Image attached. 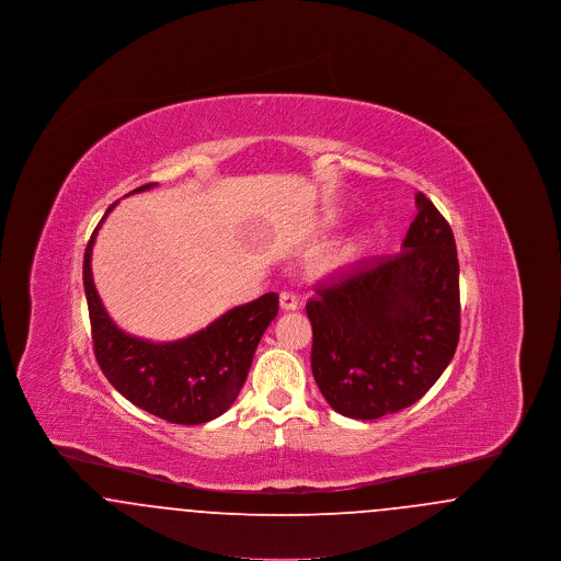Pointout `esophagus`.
<instances>
[{
    "mask_svg": "<svg viewBox=\"0 0 561 561\" xmlns=\"http://www.w3.org/2000/svg\"><path fill=\"white\" fill-rule=\"evenodd\" d=\"M279 307L284 311H296L298 309V298L293 293L279 294Z\"/></svg>",
    "mask_w": 561,
    "mask_h": 561,
    "instance_id": "34e87169",
    "label": "esophagus"
}]
</instances>
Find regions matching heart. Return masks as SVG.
Instances as JSON below:
<instances>
[{"instance_id": "1", "label": "heart", "mask_w": 561, "mask_h": 561, "mask_svg": "<svg viewBox=\"0 0 561 561\" xmlns=\"http://www.w3.org/2000/svg\"><path fill=\"white\" fill-rule=\"evenodd\" d=\"M373 248V236L362 231V233H355L353 238H348L328 261L325 268L328 271H348L351 267H355Z\"/></svg>"}]
</instances>
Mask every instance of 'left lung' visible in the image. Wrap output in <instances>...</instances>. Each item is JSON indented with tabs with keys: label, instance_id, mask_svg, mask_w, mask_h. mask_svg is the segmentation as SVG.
Wrapping results in <instances>:
<instances>
[{
	"label": "left lung",
	"instance_id": "left-lung-1",
	"mask_svg": "<svg viewBox=\"0 0 561 561\" xmlns=\"http://www.w3.org/2000/svg\"><path fill=\"white\" fill-rule=\"evenodd\" d=\"M416 210L400 254L359 261L307 302L313 378L348 419L374 421L416 403L458 345L453 229L423 193Z\"/></svg>",
	"mask_w": 561,
	"mask_h": 561
}]
</instances>
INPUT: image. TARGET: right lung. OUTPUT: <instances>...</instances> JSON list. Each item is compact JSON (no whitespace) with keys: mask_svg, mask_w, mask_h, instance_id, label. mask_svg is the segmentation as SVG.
I'll list each match as a JSON object with an SVG mask.
<instances>
[{"mask_svg":"<svg viewBox=\"0 0 561 561\" xmlns=\"http://www.w3.org/2000/svg\"><path fill=\"white\" fill-rule=\"evenodd\" d=\"M151 187L156 183L133 193ZM107 214L83 254V290L96 362L108 382L140 410L174 425L208 423L238 400L261 336L277 316L279 296L263 294L181 341L151 343L130 336L108 318L92 279V245Z\"/></svg>","mask_w":561,"mask_h":561,"instance_id":"right-lung-1","label":"right lung"}]
</instances>
